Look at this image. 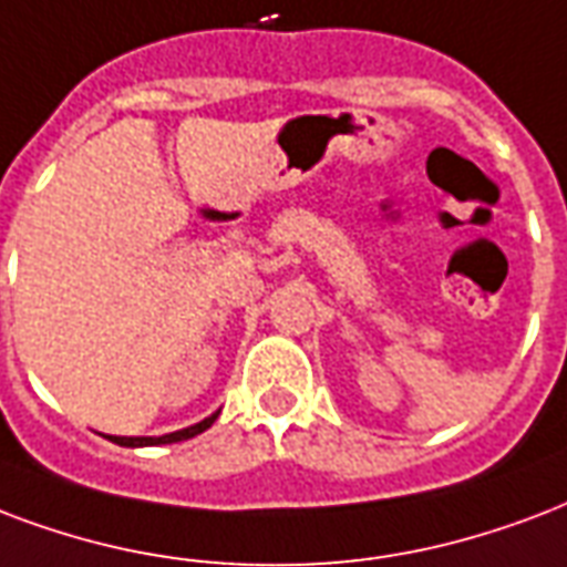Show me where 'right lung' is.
I'll return each mask as SVG.
<instances>
[{
    "label": "right lung",
    "mask_w": 567,
    "mask_h": 567,
    "mask_svg": "<svg viewBox=\"0 0 567 567\" xmlns=\"http://www.w3.org/2000/svg\"><path fill=\"white\" fill-rule=\"evenodd\" d=\"M216 416H219V410L216 413H210V416H205L202 422H196V425L189 427H181V431H172V434H163V437H106L112 440V443H118V446H130V449H140V446H166V443H181V440H189L196 437V434H202V431H207V427L214 425Z\"/></svg>",
    "instance_id": "obj_1"
}]
</instances>
